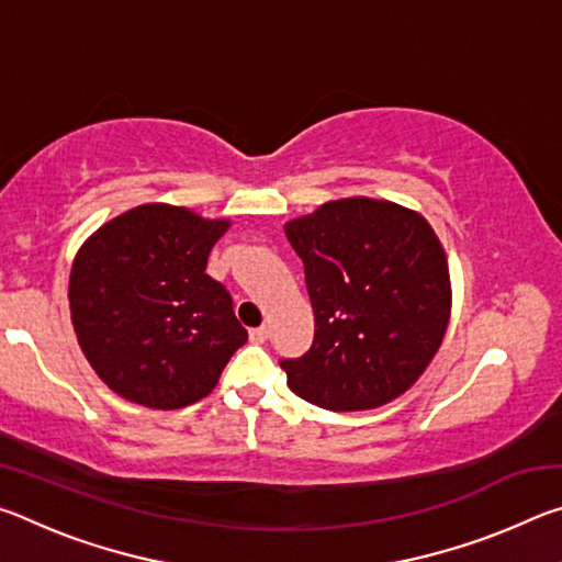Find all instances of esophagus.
Returning <instances> with one entry per match:
<instances>
[{
	"mask_svg": "<svg viewBox=\"0 0 562 562\" xmlns=\"http://www.w3.org/2000/svg\"><path fill=\"white\" fill-rule=\"evenodd\" d=\"M265 339H268V327H255V329H250V341H255V345H262Z\"/></svg>",
	"mask_w": 562,
	"mask_h": 562,
	"instance_id": "obj_1",
	"label": "esophagus"
}]
</instances>
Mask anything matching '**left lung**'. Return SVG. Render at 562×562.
Returning a JSON list of instances; mask_svg holds the SVG:
<instances>
[{"label": "left lung", "mask_w": 562, "mask_h": 562, "mask_svg": "<svg viewBox=\"0 0 562 562\" xmlns=\"http://www.w3.org/2000/svg\"><path fill=\"white\" fill-rule=\"evenodd\" d=\"M304 265L315 339L280 359L304 402L376 408L404 394L441 347L449 265L431 225L402 205L345 198L284 227Z\"/></svg>", "instance_id": "8db88e82"}]
</instances>
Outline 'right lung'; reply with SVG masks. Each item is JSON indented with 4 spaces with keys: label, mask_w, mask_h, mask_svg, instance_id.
Masks as SVG:
<instances>
[{
    "label": "right lung",
    "mask_w": 562,
    "mask_h": 562,
    "mask_svg": "<svg viewBox=\"0 0 562 562\" xmlns=\"http://www.w3.org/2000/svg\"><path fill=\"white\" fill-rule=\"evenodd\" d=\"M227 221L173 205H138L103 225L69 278L74 331L119 396L180 408L211 394L247 341L233 297L205 272Z\"/></svg>",
    "instance_id": "add662e5"
}]
</instances>
